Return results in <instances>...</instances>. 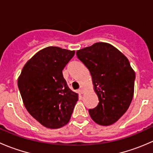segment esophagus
Returning <instances> with one entry per match:
<instances>
[{"instance_id":"esophagus-1","label":"esophagus","mask_w":153,"mask_h":153,"mask_svg":"<svg viewBox=\"0 0 153 153\" xmlns=\"http://www.w3.org/2000/svg\"><path fill=\"white\" fill-rule=\"evenodd\" d=\"M78 91H79V92L81 94H84V88H83V87L80 88L79 90H78Z\"/></svg>"}]
</instances>
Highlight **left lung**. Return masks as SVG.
Instances as JSON below:
<instances>
[{
  "mask_svg": "<svg viewBox=\"0 0 153 153\" xmlns=\"http://www.w3.org/2000/svg\"><path fill=\"white\" fill-rule=\"evenodd\" d=\"M76 55L90 72L98 97V106L89 109L91 118L102 126L114 124L133 98L135 74L129 61L116 48L103 42L78 50Z\"/></svg>",
  "mask_w": 153,
  "mask_h": 153,
  "instance_id": "1",
  "label": "left lung"
}]
</instances>
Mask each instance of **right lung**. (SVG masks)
Returning a JSON list of instances; mask_svg holds the SVG:
<instances>
[{"label":"right lung","instance_id":"add662e5","mask_svg":"<svg viewBox=\"0 0 153 153\" xmlns=\"http://www.w3.org/2000/svg\"><path fill=\"white\" fill-rule=\"evenodd\" d=\"M74 55L75 51L60 47L44 48L27 61L18 78L26 109L47 128L58 129L67 124L78 100L62 73Z\"/></svg>","mask_w":153,"mask_h":153}]
</instances>
